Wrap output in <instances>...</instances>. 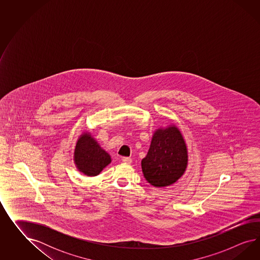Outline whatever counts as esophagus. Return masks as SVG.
I'll return each mask as SVG.
<instances>
[{"instance_id":"esophagus-1","label":"esophagus","mask_w":260,"mask_h":260,"mask_svg":"<svg viewBox=\"0 0 260 260\" xmlns=\"http://www.w3.org/2000/svg\"><path fill=\"white\" fill-rule=\"evenodd\" d=\"M122 161L125 163V164H131L133 162L132 158L129 157H123L122 158Z\"/></svg>"}]
</instances>
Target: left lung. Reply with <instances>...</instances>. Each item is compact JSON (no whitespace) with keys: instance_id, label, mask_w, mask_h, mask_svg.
<instances>
[{"instance_id":"obj_1","label":"left lung","mask_w":260,"mask_h":260,"mask_svg":"<svg viewBox=\"0 0 260 260\" xmlns=\"http://www.w3.org/2000/svg\"><path fill=\"white\" fill-rule=\"evenodd\" d=\"M141 164L146 180L154 187L177 181L188 164L187 147L179 129L174 126L157 129Z\"/></svg>"}]
</instances>
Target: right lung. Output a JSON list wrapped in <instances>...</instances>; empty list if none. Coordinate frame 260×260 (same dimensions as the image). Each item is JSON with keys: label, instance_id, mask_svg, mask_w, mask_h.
Wrapping results in <instances>:
<instances>
[{"label": "right lung", "instance_id": "1", "mask_svg": "<svg viewBox=\"0 0 260 260\" xmlns=\"http://www.w3.org/2000/svg\"><path fill=\"white\" fill-rule=\"evenodd\" d=\"M74 161L80 172L87 176H96L110 164L111 159L89 134H84L76 143Z\"/></svg>", "mask_w": 260, "mask_h": 260}]
</instances>
